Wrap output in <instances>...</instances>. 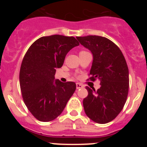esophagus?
Masks as SVG:
<instances>
[{
    "mask_svg": "<svg viewBox=\"0 0 147 147\" xmlns=\"http://www.w3.org/2000/svg\"><path fill=\"white\" fill-rule=\"evenodd\" d=\"M76 89H81V88H84V85H83L82 84H81V83H76Z\"/></svg>",
    "mask_w": 147,
    "mask_h": 147,
    "instance_id": "1",
    "label": "esophagus"
}]
</instances>
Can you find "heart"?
<instances>
[{"label": "heart", "instance_id": "obj_1", "mask_svg": "<svg viewBox=\"0 0 147 147\" xmlns=\"http://www.w3.org/2000/svg\"><path fill=\"white\" fill-rule=\"evenodd\" d=\"M85 52H87V51H81L80 52V54H83V53H85Z\"/></svg>", "mask_w": 147, "mask_h": 147}]
</instances>
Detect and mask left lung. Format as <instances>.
Listing matches in <instances>:
<instances>
[{
    "instance_id": "obj_1",
    "label": "left lung",
    "mask_w": 147,
    "mask_h": 147,
    "mask_svg": "<svg viewBox=\"0 0 147 147\" xmlns=\"http://www.w3.org/2000/svg\"><path fill=\"white\" fill-rule=\"evenodd\" d=\"M93 54L89 75L92 81L100 80L97 90L86 87L88 95L83 100L84 110L94 122L106 124L113 120L122 110L129 90V70L117 45L106 37L96 35L76 37Z\"/></svg>"
}]
</instances>
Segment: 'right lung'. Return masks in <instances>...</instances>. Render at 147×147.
I'll use <instances>...</instances> for the list:
<instances>
[{
	"mask_svg": "<svg viewBox=\"0 0 147 147\" xmlns=\"http://www.w3.org/2000/svg\"><path fill=\"white\" fill-rule=\"evenodd\" d=\"M80 45L74 37L51 35L37 40L28 49L20 70L22 96L30 113L40 121L57 118L76 90L74 82L54 80L66 54Z\"/></svg>",
	"mask_w": 147,
	"mask_h": 147,
	"instance_id": "1",
	"label": "right lung"
}]
</instances>
